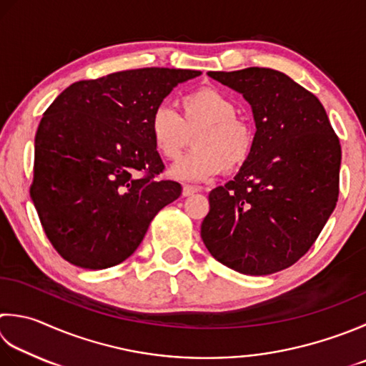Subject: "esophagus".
I'll return each mask as SVG.
<instances>
[{
    "label": "esophagus",
    "mask_w": 366,
    "mask_h": 366,
    "mask_svg": "<svg viewBox=\"0 0 366 366\" xmlns=\"http://www.w3.org/2000/svg\"><path fill=\"white\" fill-rule=\"evenodd\" d=\"M202 190H203V189L198 187V185H189V184H185L184 189H182V195H184V197H190V195H193V193H198V192H202Z\"/></svg>",
    "instance_id": "obj_1"
}]
</instances>
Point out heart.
Segmentation results:
<instances>
[{"instance_id": "obj_1", "label": "heart", "mask_w": 366, "mask_h": 366, "mask_svg": "<svg viewBox=\"0 0 366 366\" xmlns=\"http://www.w3.org/2000/svg\"><path fill=\"white\" fill-rule=\"evenodd\" d=\"M181 116L159 104L149 117V134L163 159L176 162L190 144L195 149L171 168L181 181H204L222 171H236L254 154L257 133L249 120L236 116V104L224 92L199 87L179 99Z\"/></svg>"}]
</instances>
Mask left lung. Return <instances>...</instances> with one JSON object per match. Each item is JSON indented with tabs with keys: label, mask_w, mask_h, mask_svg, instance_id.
<instances>
[{
	"label": "left lung",
	"mask_w": 366,
	"mask_h": 366,
	"mask_svg": "<svg viewBox=\"0 0 366 366\" xmlns=\"http://www.w3.org/2000/svg\"><path fill=\"white\" fill-rule=\"evenodd\" d=\"M252 106L254 154L209 193L202 238L225 267L250 276L292 267L311 249L340 195L341 144L316 95L281 71H209Z\"/></svg>",
	"instance_id": "8db88e82"
}]
</instances>
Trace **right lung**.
<instances>
[{
  "label": "right lung",
  "instance_id": "obj_1",
  "mask_svg": "<svg viewBox=\"0 0 366 366\" xmlns=\"http://www.w3.org/2000/svg\"><path fill=\"white\" fill-rule=\"evenodd\" d=\"M193 69L141 68L79 81L47 107L34 138L30 195L50 244L79 268L130 257L162 207L181 197L149 117Z\"/></svg>",
  "mask_w": 366,
  "mask_h": 366
}]
</instances>
